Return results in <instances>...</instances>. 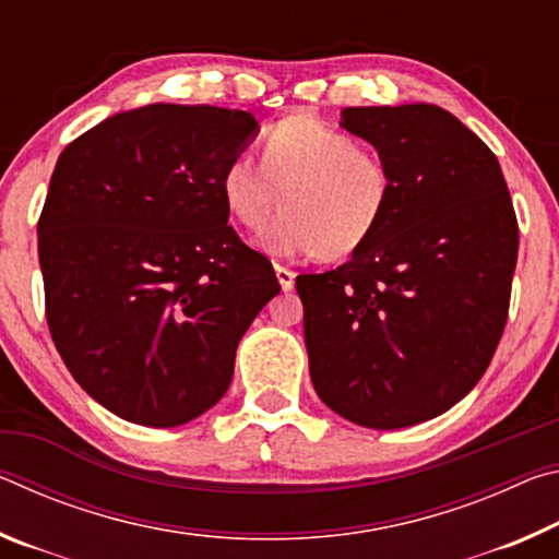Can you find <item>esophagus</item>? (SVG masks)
Listing matches in <instances>:
<instances>
[{"mask_svg": "<svg viewBox=\"0 0 559 559\" xmlns=\"http://www.w3.org/2000/svg\"><path fill=\"white\" fill-rule=\"evenodd\" d=\"M276 278H278V283H281V288L283 290H290L293 288V283H296V273H293L290 269H286V266H281V263H276Z\"/></svg>", "mask_w": 559, "mask_h": 559, "instance_id": "34e87169", "label": "esophagus"}]
</instances>
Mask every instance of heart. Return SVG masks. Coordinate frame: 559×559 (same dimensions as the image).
Wrapping results in <instances>:
<instances>
[{"label": "heart", "mask_w": 559, "mask_h": 559, "mask_svg": "<svg viewBox=\"0 0 559 559\" xmlns=\"http://www.w3.org/2000/svg\"><path fill=\"white\" fill-rule=\"evenodd\" d=\"M392 194L380 150L313 116L281 120L263 138L261 163L241 153L222 173L224 204L243 229L259 231L281 200L263 234L266 251L278 257H353L380 229Z\"/></svg>", "instance_id": "1"}]
</instances>
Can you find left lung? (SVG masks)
<instances>
[{"label":"left lung","instance_id":"obj_1","mask_svg":"<svg viewBox=\"0 0 559 559\" xmlns=\"http://www.w3.org/2000/svg\"><path fill=\"white\" fill-rule=\"evenodd\" d=\"M340 126L384 155L394 194L353 259L296 278L310 380L347 421L402 429L451 409L488 370L518 219L496 155L443 108H345Z\"/></svg>","mask_w":559,"mask_h":559}]
</instances>
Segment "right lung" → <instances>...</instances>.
<instances>
[{
    "mask_svg": "<svg viewBox=\"0 0 559 559\" xmlns=\"http://www.w3.org/2000/svg\"><path fill=\"white\" fill-rule=\"evenodd\" d=\"M257 128L246 110L153 103L56 163L39 216L46 320L73 380L120 419L169 429L212 409L281 290L222 197Z\"/></svg>",
    "mask_w": 559,
    "mask_h": 559,
    "instance_id": "1",
    "label": "right lung"
}]
</instances>
